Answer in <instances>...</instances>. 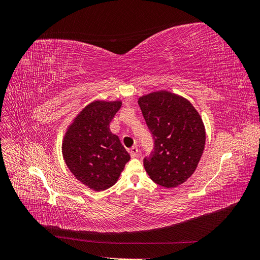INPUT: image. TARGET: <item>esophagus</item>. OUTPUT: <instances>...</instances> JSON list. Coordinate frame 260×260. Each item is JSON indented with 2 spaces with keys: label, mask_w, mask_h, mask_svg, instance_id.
<instances>
[{
  "label": "esophagus",
  "mask_w": 260,
  "mask_h": 260,
  "mask_svg": "<svg viewBox=\"0 0 260 260\" xmlns=\"http://www.w3.org/2000/svg\"><path fill=\"white\" fill-rule=\"evenodd\" d=\"M129 153L131 155V157H136L139 153V149L137 146H132L130 149H129Z\"/></svg>",
  "instance_id": "34e87169"
}]
</instances>
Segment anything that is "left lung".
Wrapping results in <instances>:
<instances>
[{
    "mask_svg": "<svg viewBox=\"0 0 260 260\" xmlns=\"http://www.w3.org/2000/svg\"><path fill=\"white\" fill-rule=\"evenodd\" d=\"M146 125L154 140L144 157L146 172L155 183L176 187L190 178L205 147V128L187 100L167 91L139 99Z\"/></svg>",
    "mask_w": 260,
    "mask_h": 260,
    "instance_id": "8db88e82",
    "label": "left lung"
}]
</instances>
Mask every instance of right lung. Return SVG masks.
Listing matches in <instances>:
<instances>
[{
    "mask_svg": "<svg viewBox=\"0 0 260 260\" xmlns=\"http://www.w3.org/2000/svg\"><path fill=\"white\" fill-rule=\"evenodd\" d=\"M121 102H92L70 125L62 142V156L72 174L94 191L113 186L130 155L109 123Z\"/></svg>",
    "mask_w": 260,
    "mask_h": 260,
    "instance_id": "1",
    "label": "right lung"
}]
</instances>
